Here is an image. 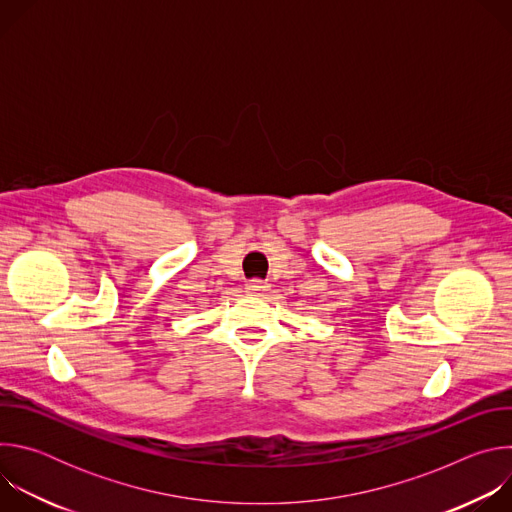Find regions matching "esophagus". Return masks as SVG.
<instances>
[{"instance_id": "1", "label": "esophagus", "mask_w": 512, "mask_h": 512, "mask_svg": "<svg viewBox=\"0 0 512 512\" xmlns=\"http://www.w3.org/2000/svg\"><path fill=\"white\" fill-rule=\"evenodd\" d=\"M247 294L249 296H265L267 291H269V283L267 281H263V279H251L249 283H247Z\"/></svg>"}]
</instances>
